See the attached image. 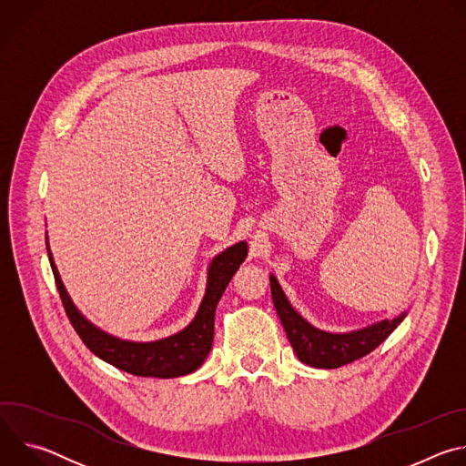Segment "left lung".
Here are the masks:
<instances>
[{"mask_svg": "<svg viewBox=\"0 0 466 466\" xmlns=\"http://www.w3.org/2000/svg\"><path fill=\"white\" fill-rule=\"evenodd\" d=\"M271 295L297 358L317 369H338L370 354L406 317V313H402L392 320L385 319L363 329L349 331V334H329V331L311 326L293 309L273 275Z\"/></svg>", "mask_w": 466, "mask_h": 466, "instance_id": "obj_1", "label": "left lung"}]
</instances>
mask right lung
Wrapping results in <instances>:
<instances>
[{
	"label": "right lung",
	"mask_w": 466,
	"mask_h": 466,
	"mask_svg": "<svg viewBox=\"0 0 466 466\" xmlns=\"http://www.w3.org/2000/svg\"><path fill=\"white\" fill-rule=\"evenodd\" d=\"M47 256L53 269L55 284L62 300V306L68 315L72 326L83 339V343L103 361L114 365L119 370H125L135 376H153V378H177L189 374L203 365L207 356L212 350L214 343V317L219 299L223 297L228 282L239 265L247 258V243L239 241L228 247L225 252L218 254L208 269V286L207 295L198 308L195 319L187 328L175 336H169L160 341L151 343H135L117 339L106 331L94 326L86 320L81 311L74 306L70 295L66 293L55 261L49 250L47 236H46Z\"/></svg>",
	"instance_id": "right-lung-1"
}]
</instances>
